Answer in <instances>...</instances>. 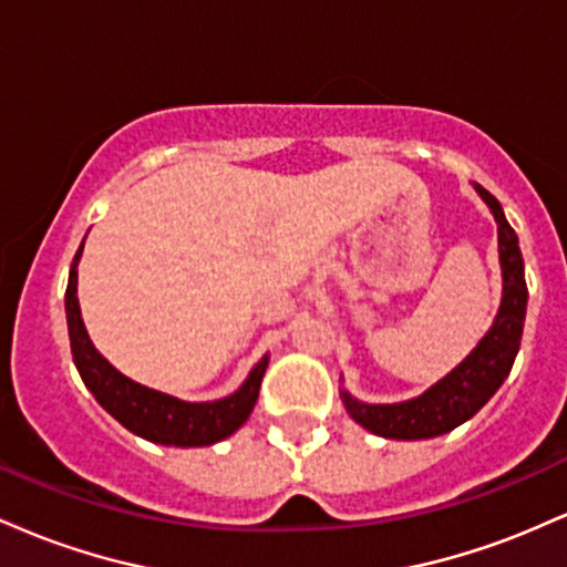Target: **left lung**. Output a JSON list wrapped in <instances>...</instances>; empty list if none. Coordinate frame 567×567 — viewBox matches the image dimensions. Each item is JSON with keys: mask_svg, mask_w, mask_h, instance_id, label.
Returning <instances> with one entry per match:
<instances>
[{"mask_svg": "<svg viewBox=\"0 0 567 567\" xmlns=\"http://www.w3.org/2000/svg\"><path fill=\"white\" fill-rule=\"evenodd\" d=\"M485 205L491 207L498 224V256L504 271V298L493 328L477 343V349L461 362L453 373L434 383L429 392L415 400L396 402V405H365L343 392L347 413L368 432L389 440H426L437 437L470 421L480 408L496 394L517 357L519 338H523L525 306H528V285H525L523 252H519L517 234L504 218L501 202L474 184Z\"/></svg>", "mask_w": 567, "mask_h": 567, "instance_id": "obj_1", "label": "left lung"}]
</instances>
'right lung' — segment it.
I'll return each instance as SVG.
<instances>
[{
  "label": "right lung",
  "mask_w": 567,
  "mask_h": 567,
  "mask_svg": "<svg viewBox=\"0 0 567 567\" xmlns=\"http://www.w3.org/2000/svg\"><path fill=\"white\" fill-rule=\"evenodd\" d=\"M80 256L82 247L76 250L74 264H71L66 285L69 341L71 354H74V365L80 370L84 386L93 392L103 410H109L133 434H138V437L148 442H159V445H213V442L237 432L247 421V415L252 413V408H256L258 389H261L269 357H264L250 370V375H247V381L237 392L216 402H184L175 400L171 394L154 392V389L130 381L127 375H122L120 370L109 365L97 354L87 330H84L80 298H76V261H80Z\"/></svg>",
  "instance_id": "add662e5"
}]
</instances>
